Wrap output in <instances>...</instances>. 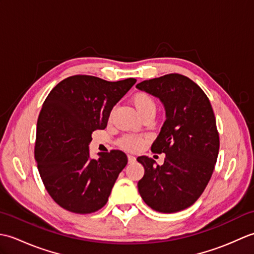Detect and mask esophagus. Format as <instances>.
Segmentation results:
<instances>
[{"instance_id": "obj_1", "label": "esophagus", "mask_w": 254, "mask_h": 254, "mask_svg": "<svg viewBox=\"0 0 254 254\" xmlns=\"http://www.w3.org/2000/svg\"><path fill=\"white\" fill-rule=\"evenodd\" d=\"M127 160H128V163H134V161H135L136 159H135V157H134V156H132V155H127Z\"/></svg>"}]
</instances>
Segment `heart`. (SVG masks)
I'll return each mask as SVG.
<instances>
[{
    "label": "heart",
    "instance_id": "obj_1",
    "mask_svg": "<svg viewBox=\"0 0 254 254\" xmlns=\"http://www.w3.org/2000/svg\"><path fill=\"white\" fill-rule=\"evenodd\" d=\"M133 104L135 106L139 116L148 111H156V102L153 97L146 93H137L133 97ZM144 136L137 134H127L119 139V146L127 150H137L142 148L145 144Z\"/></svg>",
    "mask_w": 254,
    "mask_h": 254
}]
</instances>
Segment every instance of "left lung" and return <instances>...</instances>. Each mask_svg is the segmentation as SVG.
I'll use <instances>...</instances> for the list:
<instances>
[{
	"label": "left lung",
	"instance_id": "8db88e82",
	"mask_svg": "<svg viewBox=\"0 0 254 254\" xmlns=\"http://www.w3.org/2000/svg\"><path fill=\"white\" fill-rule=\"evenodd\" d=\"M136 88L158 98L166 121L152 145L154 153L166 154L159 166L139 156L144 177L138 192L150 208L160 213L186 209L206 188L219 150V136L212 105L198 86L180 74L144 80Z\"/></svg>",
	"mask_w": 254,
	"mask_h": 254
}]
</instances>
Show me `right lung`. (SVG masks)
I'll list each match as a JSON object with an SVG mask.
<instances>
[{"label":"right lung","instance_id":"1","mask_svg":"<svg viewBox=\"0 0 254 254\" xmlns=\"http://www.w3.org/2000/svg\"><path fill=\"white\" fill-rule=\"evenodd\" d=\"M135 83L75 75L46 98L37 122L35 158L48 193L64 209L89 214L108 202L127 157L111 150L90 158L91 133L104 130L112 108Z\"/></svg>","mask_w":254,"mask_h":254}]
</instances>
